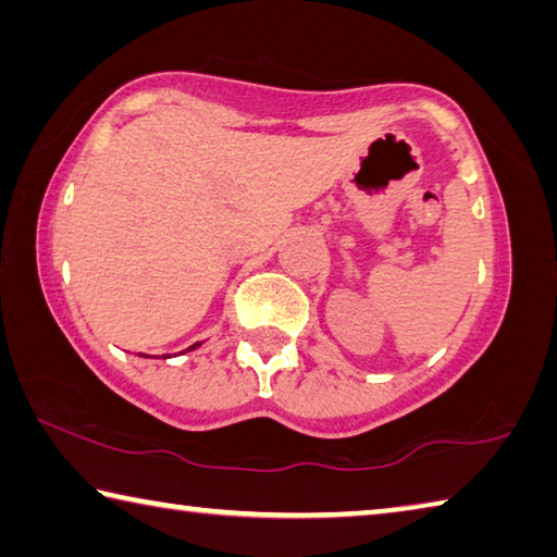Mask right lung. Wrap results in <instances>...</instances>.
<instances>
[{"label": "right lung", "mask_w": 557, "mask_h": 557, "mask_svg": "<svg viewBox=\"0 0 557 557\" xmlns=\"http://www.w3.org/2000/svg\"><path fill=\"white\" fill-rule=\"evenodd\" d=\"M199 346H201V343H195V346H189L187 350H195V348H199ZM138 356H140V358H150V356H146V352H138ZM163 358H170V356H163Z\"/></svg>", "instance_id": "right-lung-1"}]
</instances>
